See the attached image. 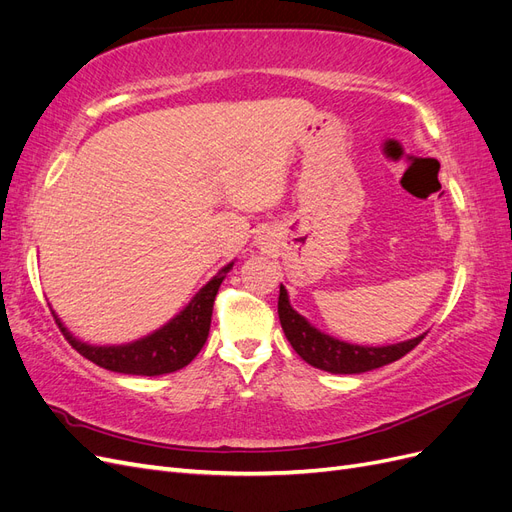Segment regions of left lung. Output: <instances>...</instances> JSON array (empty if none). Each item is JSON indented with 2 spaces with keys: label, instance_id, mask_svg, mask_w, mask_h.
Listing matches in <instances>:
<instances>
[{
  "label": "left lung",
  "instance_id": "1",
  "mask_svg": "<svg viewBox=\"0 0 512 512\" xmlns=\"http://www.w3.org/2000/svg\"><path fill=\"white\" fill-rule=\"evenodd\" d=\"M277 314H280L282 329L294 352H297L305 363L324 371H331V374H363V371L389 365L401 359L404 354H408L412 348H416L427 335L423 333L414 339H408V342L378 348L339 342V339L331 335L320 333L299 312H294L284 286H280Z\"/></svg>",
  "mask_w": 512,
  "mask_h": 512
}]
</instances>
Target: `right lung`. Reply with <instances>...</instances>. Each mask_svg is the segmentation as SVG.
I'll list each match as a JSON object with an SVG mask.
<instances>
[{"mask_svg":"<svg viewBox=\"0 0 512 512\" xmlns=\"http://www.w3.org/2000/svg\"><path fill=\"white\" fill-rule=\"evenodd\" d=\"M235 262H230L224 269L218 271L211 282L200 288L194 299L185 305V309L166 322L164 327L145 335L136 342L121 344V346H91L76 339L61 320L55 316L57 327L68 339V344L83 354L85 359L96 363L108 371H117V374H132V376H162L170 374L188 365L194 356L205 346L209 327H211V314H213V301L215 294L220 290L226 273L232 269Z\"/></svg>","mask_w":512,"mask_h":512,"instance_id":"right-lung-1","label":"right lung"}]
</instances>
